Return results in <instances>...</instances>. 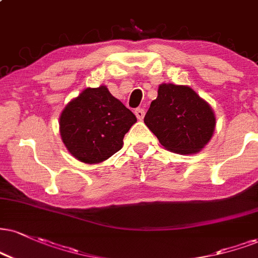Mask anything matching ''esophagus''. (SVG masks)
Masks as SVG:
<instances>
[{
  "mask_svg": "<svg viewBox=\"0 0 258 258\" xmlns=\"http://www.w3.org/2000/svg\"><path fill=\"white\" fill-rule=\"evenodd\" d=\"M135 114H136V116H137L138 120H143L144 119L145 111H144V109H142V108H138V109H136Z\"/></svg>",
  "mask_w": 258,
  "mask_h": 258,
  "instance_id": "esophagus-1",
  "label": "esophagus"
}]
</instances>
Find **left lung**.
Returning a JSON list of instances; mask_svg holds the SVG:
<instances>
[{"label":"left lung","instance_id":"obj_1","mask_svg":"<svg viewBox=\"0 0 258 258\" xmlns=\"http://www.w3.org/2000/svg\"><path fill=\"white\" fill-rule=\"evenodd\" d=\"M144 122L164 149L192 155L200 153L210 142L216 117L212 105L190 86L163 83Z\"/></svg>","mask_w":258,"mask_h":258}]
</instances>
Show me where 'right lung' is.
I'll list each match as a JSON object with an SVG mask.
<instances>
[{
  "label": "right lung",
  "mask_w": 258,
  "mask_h": 258,
  "mask_svg": "<svg viewBox=\"0 0 258 258\" xmlns=\"http://www.w3.org/2000/svg\"><path fill=\"white\" fill-rule=\"evenodd\" d=\"M137 117L105 85L88 88L67 103L60 115V135L68 153L80 162L108 160L123 144Z\"/></svg>",
  "instance_id": "1"
}]
</instances>
